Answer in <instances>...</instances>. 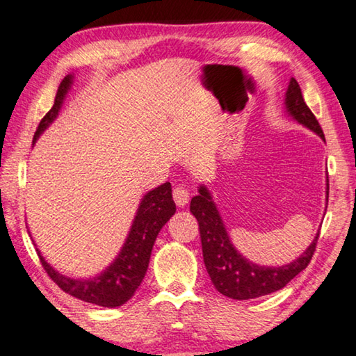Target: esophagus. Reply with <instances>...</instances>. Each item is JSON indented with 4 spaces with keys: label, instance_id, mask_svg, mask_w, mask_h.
<instances>
[{
    "label": "esophagus",
    "instance_id": "esophagus-1",
    "mask_svg": "<svg viewBox=\"0 0 356 356\" xmlns=\"http://www.w3.org/2000/svg\"><path fill=\"white\" fill-rule=\"evenodd\" d=\"M173 200L177 203L178 208H183L189 203V191L183 188V186H178V188L173 189Z\"/></svg>",
    "mask_w": 356,
    "mask_h": 356
}]
</instances>
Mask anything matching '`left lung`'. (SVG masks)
I'll use <instances>...</instances> for the list:
<instances>
[{"label":"left lung","instance_id":"8db88e82","mask_svg":"<svg viewBox=\"0 0 356 356\" xmlns=\"http://www.w3.org/2000/svg\"><path fill=\"white\" fill-rule=\"evenodd\" d=\"M284 106L285 113L290 118L325 140L322 127L306 106L298 81L295 79H290ZM328 177H326V203H328ZM191 213L199 222L203 261L208 275L218 292L233 300H252L281 290L305 270L316 250L318 232L305 252L287 265L266 266L254 264L244 257L232 243L211 191L205 184L199 186V195L192 197Z\"/></svg>","mask_w":356,"mask_h":356}]
</instances>
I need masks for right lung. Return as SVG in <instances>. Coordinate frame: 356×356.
<instances>
[{
  "instance_id": "right-lung-1",
  "label": "right lung",
  "mask_w": 356,
  "mask_h": 356,
  "mask_svg": "<svg viewBox=\"0 0 356 356\" xmlns=\"http://www.w3.org/2000/svg\"><path fill=\"white\" fill-rule=\"evenodd\" d=\"M74 79V74H69L58 86L54 107L49 110V113L39 123L33 138V147L36 145L39 137L47 131V127L58 118V113H60L63 104L66 101L67 92L72 88ZM175 211H177V205L172 199L170 183L167 181L148 191L138 203L136 216L132 219L131 229L127 232V236L120 252L116 254L112 264L104 268L101 273H97L96 276L71 277L63 275L45 260L39 249L36 250L47 275L54 279L58 287L63 289L64 292L81 301L92 302L96 306L118 307L129 301L138 289V285L142 284L145 275H147L151 250H153L156 238L159 235L162 227L173 216Z\"/></svg>"
}]
</instances>
